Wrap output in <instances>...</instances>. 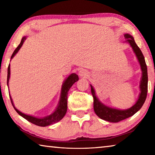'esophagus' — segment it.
<instances>
[{"label":"esophagus","mask_w":155,"mask_h":155,"mask_svg":"<svg viewBox=\"0 0 155 155\" xmlns=\"http://www.w3.org/2000/svg\"><path fill=\"white\" fill-rule=\"evenodd\" d=\"M78 74H79V76L81 77H85L87 76L88 72H87V70L85 69H81L79 71V72H78Z\"/></svg>","instance_id":"34e87169"}]
</instances>
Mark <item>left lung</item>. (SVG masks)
<instances>
[{"instance_id": "8db88e82", "label": "left lung", "mask_w": 155, "mask_h": 155, "mask_svg": "<svg viewBox=\"0 0 155 155\" xmlns=\"http://www.w3.org/2000/svg\"><path fill=\"white\" fill-rule=\"evenodd\" d=\"M124 38L127 42L130 44V46L133 49V51L137 57V59L141 65V69L142 70V77H141L140 83L141 93L137 103L130 109L126 110H119L107 107L102 104L98 101L96 96L92 85L91 86V91L94 98V110L96 114L100 118L106 120L110 122H118L125 120L134 115L140 110L143 106L144 102L146 101L147 92H148V72H147V66L145 61V59L143 55L142 52L140 48L136 44L134 39L129 34H125Z\"/></svg>"}]
</instances>
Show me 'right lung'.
<instances>
[{
  "label": "right lung",
  "mask_w": 155,
  "mask_h": 155,
  "mask_svg": "<svg viewBox=\"0 0 155 155\" xmlns=\"http://www.w3.org/2000/svg\"><path fill=\"white\" fill-rule=\"evenodd\" d=\"M25 39H26V37H24V38L22 39V40L20 41V44L18 45L17 48H15L14 52H13L12 55L11 57V59H12L13 57H14L15 54L18 52V51H19L20 48H21V46H22L23 43H24ZM9 77H10V65H9L8 69H7V85H8ZM78 80V75H77L76 74H70L69 77L65 79L64 84H63L62 85L61 98H60V101L59 103L58 107H57V108L56 109V110L54 111L53 114L48 115V116L43 117V118H38V117L31 116V115H28L25 114H22V112L18 111V110L14 107V103H13V101H12V99L11 98V96H10V94H9V97H10V99H11V102L13 107H14V109L16 111V112L18 114L24 117L25 119L28 120V122L33 123V124H35L37 126H40V127H46V126H49L60 121V120L64 117V115H65V114H66V111H67V101H68V91H69L70 88L72 87L73 84H74L75 82H77Z\"/></svg>",
  "instance_id": "1"
}]
</instances>
